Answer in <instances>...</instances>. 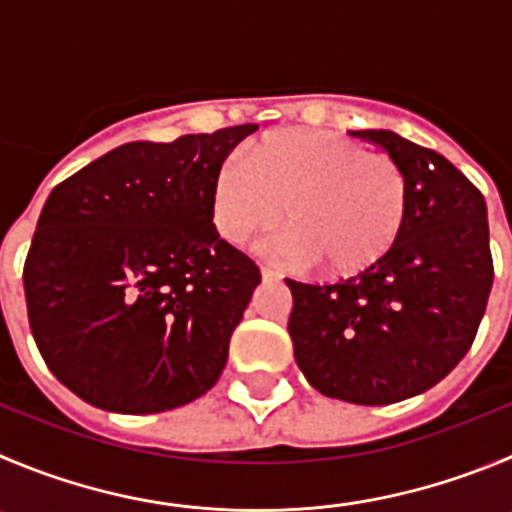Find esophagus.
I'll list each match as a JSON object with an SVG mask.
<instances>
[{
    "label": "esophagus",
    "mask_w": 512,
    "mask_h": 512,
    "mask_svg": "<svg viewBox=\"0 0 512 512\" xmlns=\"http://www.w3.org/2000/svg\"><path fill=\"white\" fill-rule=\"evenodd\" d=\"M260 275H262V280H265V283H275V280H280V272L272 270V267H265V265L260 267Z\"/></svg>",
    "instance_id": "34e87169"
}]
</instances>
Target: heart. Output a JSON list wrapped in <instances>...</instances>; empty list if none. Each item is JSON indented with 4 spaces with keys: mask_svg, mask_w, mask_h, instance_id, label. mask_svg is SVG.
Instances as JSON below:
<instances>
[{
    "mask_svg": "<svg viewBox=\"0 0 512 512\" xmlns=\"http://www.w3.org/2000/svg\"><path fill=\"white\" fill-rule=\"evenodd\" d=\"M404 212L399 164L333 131H272L252 146L250 161L227 156L212 179L214 227L229 245H245L283 219L278 255L293 265L315 262L328 278L379 262Z\"/></svg>",
    "mask_w": 512,
    "mask_h": 512,
    "instance_id": "b5f03b06",
    "label": "heart"
}]
</instances>
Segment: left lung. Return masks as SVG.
<instances>
[{"mask_svg": "<svg viewBox=\"0 0 512 512\" xmlns=\"http://www.w3.org/2000/svg\"><path fill=\"white\" fill-rule=\"evenodd\" d=\"M384 148L407 181V212L391 250L333 285L285 280L295 361L331 399L381 407L450 374L470 351L493 288L487 207L432 148L394 131H351Z\"/></svg>", "mask_w": 512, "mask_h": 512, "instance_id": "1", "label": "left lung"}]
</instances>
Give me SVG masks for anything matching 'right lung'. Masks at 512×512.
Wrapping results in <instances>:
<instances>
[{"label": "right lung", "instance_id": "obj_1", "mask_svg": "<svg viewBox=\"0 0 512 512\" xmlns=\"http://www.w3.org/2000/svg\"><path fill=\"white\" fill-rule=\"evenodd\" d=\"M255 131L123 143L50 191L27 315L47 369L83 401L156 414L217 384L260 270L219 237L212 179Z\"/></svg>", "mask_w": 512, "mask_h": 512}]
</instances>
